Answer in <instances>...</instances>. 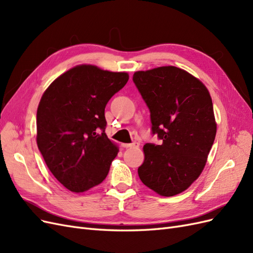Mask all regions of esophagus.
Masks as SVG:
<instances>
[{"label": "esophagus", "mask_w": 253, "mask_h": 253, "mask_svg": "<svg viewBox=\"0 0 253 253\" xmlns=\"http://www.w3.org/2000/svg\"><path fill=\"white\" fill-rule=\"evenodd\" d=\"M124 148H139V142H132V143H124L122 144Z\"/></svg>", "instance_id": "esophagus-1"}]
</instances>
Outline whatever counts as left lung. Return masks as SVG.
Listing matches in <instances>:
<instances>
[{"mask_svg": "<svg viewBox=\"0 0 253 253\" xmlns=\"http://www.w3.org/2000/svg\"><path fill=\"white\" fill-rule=\"evenodd\" d=\"M133 81L150 110L152 133L163 141L143 145L139 178L162 196L179 194L203 172L215 139L209 90L175 66L136 72Z\"/></svg>", "mask_w": 253, "mask_h": 253, "instance_id": "obj_1", "label": "left lung"}]
</instances>
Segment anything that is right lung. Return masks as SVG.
<instances>
[{
    "mask_svg": "<svg viewBox=\"0 0 253 253\" xmlns=\"http://www.w3.org/2000/svg\"><path fill=\"white\" fill-rule=\"evenodd\" d=\"M126 73L77 65L44 91L37 111V144L52 175L72 192L101 183L118 148L105 134L104 109Z\"/></svg>",
    "mask_w": 253,
    "mask_h": 253,
    "instance_id": "add662e5",
    "label": "right lung"
}]
</instances>
